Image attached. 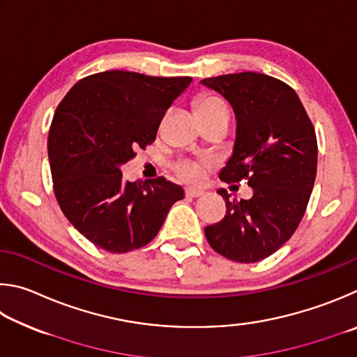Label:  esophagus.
Listing matches in <instances>:
<instances>
[{
    "mask_svg": "<svg viewBox=\"0 0 357 357\" xmlns=\"http://www.w3.org/2000/svg\"><path fill=\"white\" fill-rule=\"evenodd\" d=\"M205 195L204 190H199V188H186V196L188 197H201Z\"/></svg>",
    "mask_w": 357,
    "mask_h": 357,
    "instance_id": "34e87169",
    "label": "esophagus"
}]
</instances>
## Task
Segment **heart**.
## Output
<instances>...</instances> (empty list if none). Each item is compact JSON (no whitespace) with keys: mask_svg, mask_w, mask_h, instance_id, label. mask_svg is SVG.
Returning a JSON list of instances; mask_svg holds the SVG:
<instances>
[{"mask_svg":"<svg viewBox=\"0 0 357 357\" xmlns=\"http://www.w3.org/2000/svg\"><path fill=\"white\" fill-rule=\"evenodd\" d=\"M222 109H227L226 105H224L220 98H215V97H204L199 100V105H197V112H205V111H222ZM180 174L183 175L185 178L188 180H199L201 178V169L196 165H185L180 167Z\"/></svg>","mask_w":357,"mask_h":357,"instance_id":"b5f03b06","label":"heart"}]
</instances>
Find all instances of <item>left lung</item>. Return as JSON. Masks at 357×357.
I'll list each match as a JSON object with an SVG mask.
<instances>
[{
    "instance_id": "1",
    "label": "left lung",
    "mask_w": 357,
    "mask_h": 357,
    "mask_svg": "<svg viewBox=\"0 0 357 357\" xmlns=\"http://www.w3.org/2000/svg\"><path fill=\"white\" fill-rule=\"evenodd\" d=\"M201 84L234 108L236 136L220 178L254 190L251 199L226 201V216L205 227L210 246L226 259L254 264L290 240L307 207L317 175V136L298 93L264 73L205 78Z\"/></svg>"
}]
</instances>
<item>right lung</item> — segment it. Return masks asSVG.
Masks as SVG:
<instances>
[{"instance_id":"obj_1","label":"right lung","mask_w":357,"mask_h":357,"mask_svg":"<svg viewBox=\"0 0 357 357\" xmlns=\"http://www.w3.org/2000/svg\"><path fill=\"white\" fill-rule=\"evenodd\" d=\"M191 81L100 72L78 81L59 103L48 135L54 195L72 226L96 246L114 254L146 246L185 197L165 177L123 180L121 166L155 141L165 112Z\"/></svg>"}]
</instances>
